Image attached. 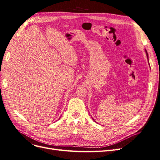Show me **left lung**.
Instances as JSON below:
<instances>
[{
  "label": "left lung",
  "mask_w": 160,
  "mask_h": 160,
  "mask_svg": "<svg viewBox=\"0 0 160 160\" xmlns=\"http://www.w3.org/2000/svg\"><path fill=\"white\" fill-rule=\"evenodd\" d=\"M146 56H147V58L148 59V53H147V51L146 50Z\"/></svg>",
  "instance_id": "left-lung-1"
}]
</instances>
